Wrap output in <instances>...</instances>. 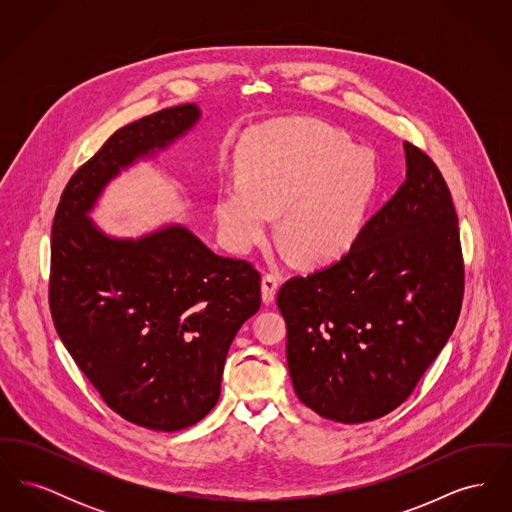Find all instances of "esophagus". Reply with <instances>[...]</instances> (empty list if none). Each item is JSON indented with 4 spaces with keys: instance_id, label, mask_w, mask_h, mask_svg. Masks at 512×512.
<instances>
[{
    "instance_id": "1",
    "label": "esophagus",
    "mask_w": 512,
    "mask_h": 512,
    "mask_svg": "<svg viewBox=\"0 0 512 512\" xmlns=\"http://www.w3.org/2000/svg\"><path fill=\"white\" fill-rule=\"evenodd\" d=\"M278 290V278L272 274H265L261 280V297L263 303H272L274 301V293Z\"/></svg>"
}]
</instances>
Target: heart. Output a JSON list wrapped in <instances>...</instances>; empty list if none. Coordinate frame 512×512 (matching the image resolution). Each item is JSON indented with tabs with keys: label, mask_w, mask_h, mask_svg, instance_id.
Returning <instances> with one entry per match:
<instances>
[{
	"label": "heart",
	"mask_w": 512,
	"mask_h": 512,
	"mask_svg": "<svg viewBox=\"0 0 512 512\" xmlns=\"http://www.w3.org/2000/svg\"><path fill=\"white\" fill-rule=\"evenodd\" d=\"M240 180L220 188V238L247 253L267 240L270 215L278 236L303 265H326L349 251L376 190L374 157L338 128L286 121L249 134L238 153Z\"/></svg>",
	"instance_id": "1"
}]
</instances>
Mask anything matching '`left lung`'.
I'll list each match as a JSON object with an SVG mask.
<instances>
[{"instance_id":"obj_1","label":"left lung","mask_w":512,"mask_h":512,"mask_svg":"<svg viewBox=\"0 0 512 512\" xmlns=\"http://www.w3.org/2000/svg\"><path fill=\"white\" fill-rule=\"evenodd\" d=\"M407 176L330 267L278 292L293 390L343 424L397 409L445 347L464 293L459 220L436 163L405 142Z\"/></svg>"}]
</instances>
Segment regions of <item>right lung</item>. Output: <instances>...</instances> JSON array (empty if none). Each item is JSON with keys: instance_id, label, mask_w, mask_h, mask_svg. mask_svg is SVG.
<instances>
[{"instance_id": "right-lung-1", "label": "right lung", "mask_w": 512, "mask_h": 512, "mask_svg": "<svg viewBox=\"0 0 512 512\" xmlns=\"http://www.w3.org/2000/svg\"><path fill=\"white\" fill-rule=\"evenodd\" d=\"M199 117L184 103L119 128L74 172L51 226L59 338L115 413L157 432L188 428L217 405L230 343L261 307V276L182 224L113 238L90 211L121 171L172 146Z\"/></svg>"}]
</instances>
